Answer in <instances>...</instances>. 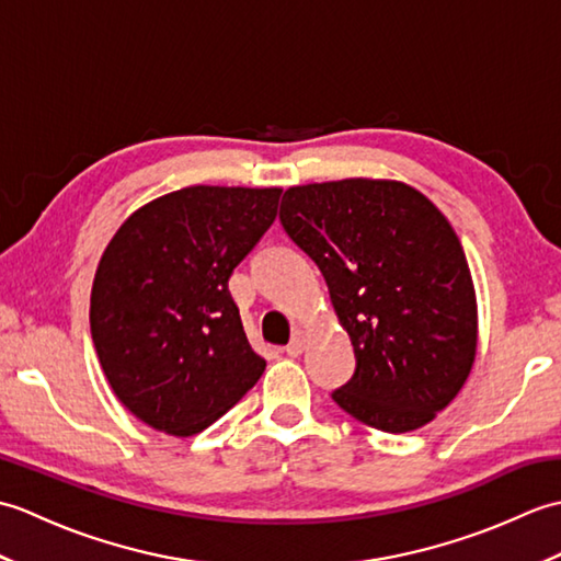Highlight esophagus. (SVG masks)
Segmentation results:
<instances>
[{
    "instance_id": "obj_1",
    "label": "esophagus",
    "mask_w": 561,
    "mask_h": 561,
    "mask_svg": "<svg viewBox=\"0 0 561 561\" xmlns=\"http://www.w3.org/2000/svg\"><path fill=\"white\" fill-rule=\"evenodd\" d=\"M304 350H306V332L304 330H296L291 342L287 344V347H284V352H287L289 356H299Z\"/></svg>"
}]
</instances>
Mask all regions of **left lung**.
Returning a JSON list of instances; mask_svg holds the SVG:
<instances>
[{"mask_svg": "<svg viewBox=\"0 0 561 561\" xmlns=\"http://www.w3.org/2000/svg\"><path fill=\"white\" fill-rule=\"evenodd\" d=\"M279 221L323 272L352 340L354 376L332 392L368 426L404 434L458 396L478 352V304L448 219L396 181L289 187Z\"/></svg>", "mask_w": 561, "mask_h": 561, "instance_id": "8db88e82", "label": "left lung"}]
</instances>
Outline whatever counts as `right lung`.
I'll list each match as a JSON object with an SVG mask.
<instances>
[{
	"mask_svg": "<svg viewBox=\"0 0 561 561\" xmlns=\"http://www.w3.org/2000/svg\"><path fill=\"white\" fill-rule=\"evenodd\" d=\"M279 187L193 185L137 209L99 262L91 337L125 408L173 436L229 412L265 371L229 277L277 217Z\"/></svg>",
	"mask_w": 561,
	"mask_h": 561,
	"instance_id": "add662e5",
	"label": "right lung"
}]
</instances>
